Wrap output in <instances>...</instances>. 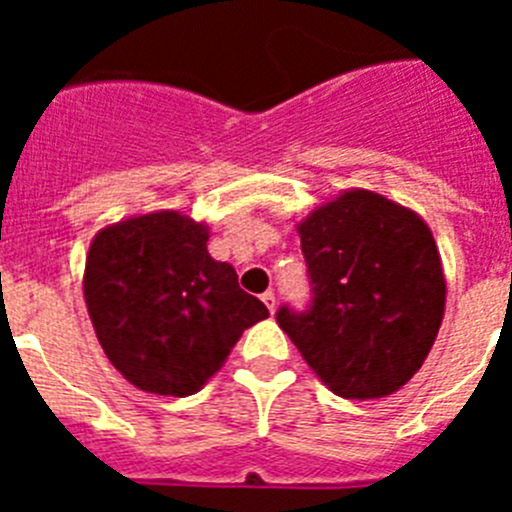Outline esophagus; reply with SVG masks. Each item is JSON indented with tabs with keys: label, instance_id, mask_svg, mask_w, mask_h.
Segmentation results:
<instances>
[{
	"label": "esophagus",
	"instance_id": "34e87169",
	"mask_svg": "<svg viewBox=\"0 0 512 512\" xmlns=\"http://www.w3.org/2000/svg\"><path fill=\"white\" fill-rule=\"evenodd\" d=\"M261 302H264V305L269 307V312L277 310V297H274V292H271V289H266L264 295H261Z\"/></svg>",
	"mask_w": 512,
	"mask_h": 512
}]
</instances>
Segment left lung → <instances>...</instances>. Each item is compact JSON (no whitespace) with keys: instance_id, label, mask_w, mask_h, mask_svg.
I'll use <instances>...</instances> for the list:
<instances>
[{"instance_id":"left-lung-1","label":"left lung","mask_w":512,"mask_h":512,"mask_svg":"<svg viewBox=\"0 0 512 512\" xmlns=\"http://www.w3.org/2000/svg\"><path fill=\"white\" fill-rule=\"evenodd\" d=\"M310 310L279 307V328L333 395L374 400L423 366L446 307L431 228L410 207L346 189L297 223Z\"/></svg>"}]
</instances>
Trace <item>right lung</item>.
Masks as SVG:
<instances>
[{
  "label": "right lung",
  "instance_id": "obj_1",
  "mask_svg": "<svg viewBox=\"0 0 512 512\" xmlns=\"http://www.w3.org/2000/svg\"><path fill=\"white\" fill-rule=\"evenodd\" d=\"M207 238L205 223L158 210L107 225L89 246L84 300L94 333L138 390L200 392L243 330L269 318L233 266L207 253Z\"/></svg>",
  "mask_w": 512,
  "mask_h": 512
}]
</instances>
